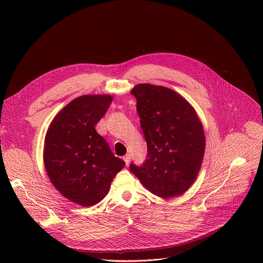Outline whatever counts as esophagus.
Returning a JSON list of instances; mask_svg holds the SVG:
<instances>
[{
	"label": "esophagus",
	"instance_id": "esophagus-1",
	"mask_svg": "<svg viewBox=\"0 0 263 263\" xmlns=\"http://www.w3.org/2000/svg\"><path fill=\"white\" fill-rule=\"evenodd\" d=\"M123 159H124L125 163L128 165V164L130 163V154H127V155H125V156L123 157Z\"/></svg>",
	"mask_w": 263,
	"mask_h": 263
}]
</instances>
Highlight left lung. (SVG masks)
Segmentation results:
<instances>
[{
  "instance_id": "8db88e82",
  "label": "left lung",
  "mask_w": 263,
  "mask_h": 263,
  "mask_svg": "<svg viewBox=\"0 0 263 263\" xmlns=\"http://www.w3.org/2000/svg\"><path fill=\"white\" fill-rule=\"evenodd\" d=\"M147 145L141 166L130 171L153 195H183L195 182L205 152V133L195 108L178 92L148 83L131 90Z\"/></svg>"
}]
</instances>
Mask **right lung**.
Listing matches in <instances>:
<instances>
[{
	"label": "right lung",
	"instance_id": "right-lung-1",
	"mask_svg": "<svg viewBox=\"0 0 263 263\" xmlns=\"http://www.w3.org/2000/svg\"><path fill=\"white\" fill-rule=\"evenodd\" d=\"M112 99L109 95L76 98L54 118L46 134L44 163L49 179L65 199L84 207L102 201L125 166L95 129Z\"/></svg>",
	"mask_w": 263,
	"mask_h": 263
}]
</instances>
